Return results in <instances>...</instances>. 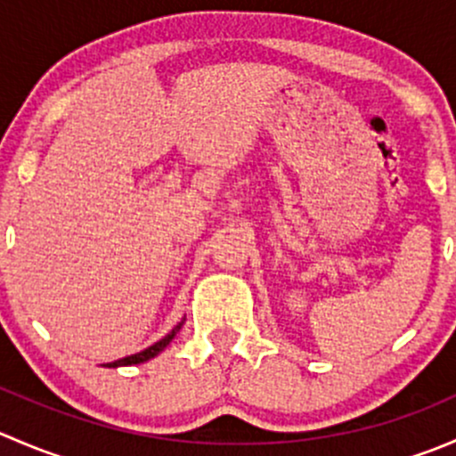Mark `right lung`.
<instances>
[{
	"mask_svg": "<svg viewBox=\"0 0 456 456\" xmlns=\"http://www.w3.org/2000/svg\"><path fill=\"white\" fill-rule=\"evenodd\" d=\"M181 326H183V322H181V324L174 326L172 333H167L163 339H159V342H156V344H151V346H147L145 351L134 353V355H127V357H123V360H117V362H112V364H105V366H110V369H117V366H132V364H141V362L151 360V357L159 355V353L163 351V348L167 346L169 342H172L174 335H176L178 330H181Z\"/></svg>",
	"mask_w": 456,
	"mask_h": 456,
	"instance_id": "1",
	"label": "right lung"
}]
</instances>
